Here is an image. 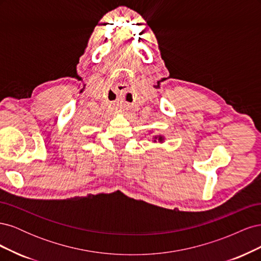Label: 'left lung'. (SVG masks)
Returning <instances> with one entry per match:
<instances>
[{
  "instance_id": "obj_1",
  "label": "left lung",
  "mask_w": 261,
  "mask_h": 261,
  "mask_svg": "<svg viewBox=\"0 0 261 261\" xmlns=\"http://www.w3.org/2000/svg\"><path fill=\"white\" fill-rule=\"evenodd\" d=\"M159 140H162V137H159Z\"/></svg>"
}]
</instances>
